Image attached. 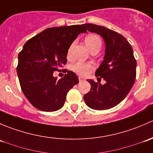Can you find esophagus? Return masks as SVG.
Masks as SVG:
<instances>
[{"label": "esophagus", "mask_w": 153, "mask_h": 153, "mask_svg": "<svg viewBox=\"0 0 153 153\" xmlns=\"http://www.w3.org/2000/svg\"><path fill=\"white\" fill-rule=\"evenodd\" d=\"M78 79H79V81H84V78H82V77H78Z\"/></svg>", "instance_id": "esophagus-1"}]
</instances>
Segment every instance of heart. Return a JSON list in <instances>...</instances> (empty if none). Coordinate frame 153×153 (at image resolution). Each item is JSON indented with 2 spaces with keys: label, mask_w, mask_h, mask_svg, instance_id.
Instances as JSON below:
<instances>
[{
  "label": "heart",
  "mask_w": 153,
  "mask_h": 153,
  "mask_svg": "<svg viewBox=\"0 0 153 153\" xmlns=\"http://www.w3.org/2000/svg\"><path fill=\"white\" fill-rule=\"evenodd\" d=\"M85 43L88 48L91 51L94 49H101L102 46V40L100 38L99 35L95 34H90L86 36ZM72 56V46L69 48L67 52V58H70ZM94 69V65L91 63L83 62V61H78L75 63L72 67V69L80 75H86L89 74L91 70Z\"/></svg>",
  "instance_id": "heart-1"
}]
</instances>
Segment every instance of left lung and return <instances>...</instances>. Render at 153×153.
<instances>
[{
  "mask_svg": "<svg viewBox=\"0 0 153 153\" xmlns=\"http://www.w3.org/2000/svg\"><path fill=\"white\" fill-rule=\"evenodd\" d=\"M83 27L101 35L106 44L104 60L95 72L98 82L87 80L91 89L84 95V101L93 109H110L126 98L135 83L136 60L132 46L122 35L102 26L86 24ZM101 78L106 81L103 85Z\"/></svg>",
  "mask_w": 153,
  "mask_h": 153,
  "instance_id": "8db88e82",
  "label": "left lung"
}]
</instances>
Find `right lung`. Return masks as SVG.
Here are the masks:
<instances>
[{
    "label": "right lung",
    "mask_w": 153,
    "mask_h": 153,
    "mask_svg": "<svg viewBox=\"0 0 153 153\" xmlns=\"http://www.w3.org/2000/svg\"><path fill=\"white\" fill-rule=\"evenodd\" d=\"M86 32L83 25L52 27L24 44L18 54L17 73L23 93L35 108L53 112L64 106L67 92L78 84V78L65 69L67 73L57 80L53 72L66 65L69 47L80 33Z\"/></svg>",
    "instance_id": "add662e5"
}]
</instances>
